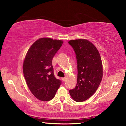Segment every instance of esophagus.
<instances>
[{
	"label": "esophagus",
	"instance_id": "1",
	"mask_svg": "<svg viewBox=\"0 0 126 126\" xmlns=\"http://www.w3.org/2000/svg\"><path fill=\"white\" fill-rule=\"evenodd\" d=\"M62 80L63 81V82H65V80H66V78L65 77H64V78H62Z\"/></svg>",
	"mask_w": 126,
	"mask_h": 126
}]
</instances>
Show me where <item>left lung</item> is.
<instances>
[{
  "instance_id": "left-lung-1",
  "label": "left lung",
  "mask_w": 126,
  "mask_h": 126,
  "mask_svg": "<svg viewBox=\"0 0 126 126\" xmlns=\"http://www.w3.org/2000/svg\"><path fill=\"white\" fill-rule=\"evenodd\" d=\"M75 52L78 76L75 88L69 90L74 101L82 102L97 91L103 76V67L99 53L88 40L79 39L68 42Z\"/></svg>"
}]
</instances>
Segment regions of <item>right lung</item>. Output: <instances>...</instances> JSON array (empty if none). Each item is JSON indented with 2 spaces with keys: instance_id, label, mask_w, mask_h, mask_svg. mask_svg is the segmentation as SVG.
Returning <instances> with one entry per match:
<instances>
[{
  "instance_id": "right-lung-1",
  "label": "right lung",
  "mask_w": 126,
  "mask_h": 126,
  "mask_svg": "<svg viewBox=\"0 0 126 126\" xmlns=\"http://www.w3.org/2000/svg\"><path fill=\"white\" fill-rule=\"evenodd\" d=\"M63 43L49 38H40L32 45L25 57V79L31 92L42 101L52 99L62 83L54 76L52 59Z\"/></svg>"
}]
</instances>
